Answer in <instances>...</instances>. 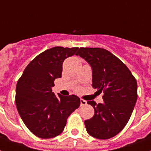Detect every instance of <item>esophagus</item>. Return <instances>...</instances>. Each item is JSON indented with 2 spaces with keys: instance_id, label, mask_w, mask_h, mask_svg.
<instances>
[{
  "instance_id": "1",
  "label": "esophagus",
  "mask_w": 151,
  "mask_h": 151,
  "mask_svg": "<svg viewBox=\"0 0 151 151\" xmlns=\"http://www.w3.org/2000/svg\"><path fill=\"white\" fill-rule=\"evenodd\" d=\"M87 105V101L84 99H81V106H84Z\"/></svg>"
}]
</instances>
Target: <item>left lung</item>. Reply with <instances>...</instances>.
Listing matches in <instances>:
<instances>
[{"instance_id": "left-lung-1", "label": "left lung", "mask_w": 151, "mask_h": 151, "mask_svg": "<svg viewBox=\"0 0 151 151\" xmlns=\"http://www.w3.org/2000/svg\"><path fill=\"white\" fill-rule=\"evenodd\" d=\"M92 68V87L103 91V102L88 101L95 109L92 118L84 121L89 135L107 139L126 127L137 99V83L128 67L102 48L81 47L76 53Z\"/></svg>"}]
</instances>
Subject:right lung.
Segmentation results:
<instances>
[{
  "mask_svg": "<svg viewBox=\"0 0 151 151\" xmlns=\"http://www.w3.org/2000/svg\"><path fill=\"white\" fill-rule=\"evenodd\" d=\"M78 50V47L56 46L45 50L28 64L18 79L17 109L27 128L40 138L60 135L67 118L80 106L78 96L52 92L55 79L62 76L64 60L73 56Z\"/></svg>",
  "mask_w": 151,
  "mask_h": 151,
  "instance_id": "obj_1",
  "label": "right lung"
}]
</instances>
